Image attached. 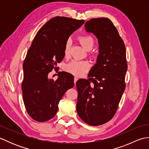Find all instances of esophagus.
<instances>
[{
    "label": "esophagus",
    "instance_id": "34e87169",
    "mask_svg": "<svg viewBox=\"0 0 149 149\" xmlns=\"http://www.w3.org/2000/svg\"><path fill=\"white\" fill-rule=\"evenodd\" d=\"M77 80H78V77H74V83H75H75H76Z\"/></svg>",
    "mask_w": 149,
    "mask_h": 149
}]
</instances>
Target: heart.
Listing matches in <instances>:
<instances>
[{
    "label": "heart",
    "mask_w": 149,
    "mask_h": 149,
    "mask_svg": "<svg viewBox=\"0 0 149 149\" xmlns=\"http://www.w3.org/2000/svg\"><path fill=\"white\" fill-rule=\"evenodd\" d=\"M79 41L86 50H91L94 46V40L90 36H81L79 37ZM71 44L70 40H66L64 47V54L65 56L69 55ZM90 68V63L89 62L79 60H73L68 63L65 67L66 72L75 76H81L89 70Z\"/></svg>",
    "instance_id": "b5f03b06"
}]
</instances>
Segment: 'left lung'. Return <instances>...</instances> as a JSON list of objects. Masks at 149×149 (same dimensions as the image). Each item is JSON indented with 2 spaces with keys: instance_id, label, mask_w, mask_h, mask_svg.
I'll list each match as a JSON object with an SVG mask.
<instances>
[{
  "instance_id": "8db88e82",
  "label": "left lung",
  "mask_w": 149,
  "mask_h": 149,
  "mask_svg": "<svg viewBox=\"0 0 149 149\" xmlns=\"http://www.w3.org/2000/svg\"><path fill=\"white\" fill-rule=\"evenodd\" d=\"M86 32L99 41L97 63L88 79L76 83V109L80 118L90 125L104 124L115 115L125 88L127 70L125 47L116 27L109 18H92L85 24Z\"/></svg>"
}]
</instances>
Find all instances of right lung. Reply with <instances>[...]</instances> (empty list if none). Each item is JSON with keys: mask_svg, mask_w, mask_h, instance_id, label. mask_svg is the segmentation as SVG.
Segmentation results:
<instances>
[{"mask_svg": "<svg viewBox=\"0 0 149 149\" xmlns=\"http://www.w3.org/2000/svg\"><path fill=\"white\" fill-rule=\"evenodd\" d=\"M84 23L83 20L68 17L52 18L38 31L28 50L23 64L22 90L27 112L37 122L52 118L59 100L74 86V76L69 73L59 72L56 81L49 79L48 74L64 58L68 37Z\"/></svg>", "mask_w": 149, "mask_h": 149, "instance_id": "right-lung-1", "label": "right lung"}]
</instances>
